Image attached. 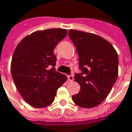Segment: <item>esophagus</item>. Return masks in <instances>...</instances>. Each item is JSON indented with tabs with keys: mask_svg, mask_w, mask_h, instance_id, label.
Here are the masks:
<instances>
[{
	"mask_svg": "<svg viewBox=\"0 0 132 132\" xmlns=\"http://www.w3.org/2000/svg\"><path fill=\"white\" fill-rule=\"evenodd\" d=\"M74 80V78H73V76H72V75H71V76H69V81H73V80Z\"/></svg>",
	"mask_w": 132,
	"mask_h": 132,
	"instance_id": "1",
	"label": "esophagus"
}]
</instances>
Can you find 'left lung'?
<instances>
[{"label": "left lung", "mask_w": 132, "mask_h": 132, "mask_svg": "<svg viewBox=\"0 0 132 132\" xmlns=\"http://www.w3.org/2000/svg\"><path fill=\"white\" fill-rule=\"evenodd\" d=\"M69 36L77 50L80 71L74 76L80 90L72 98L81 108H94L106 98L116 82L117 53L109 42L95 34L70 30Z\"/></svg>", "instance_id": "8db88e82"}]
</instances>
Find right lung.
I'll use <instances>...</instances> for the list:
<instances>
[{"label":"right lung","mask_w":132,"mask_h":132,"mask_svg":"<svg viewBox=\"0 0 132 132\" xmlns=\"http://www.w3.org/2000/svg\"><path fill=\"white\" fill-rule=\"evenodd\" d=\"M67 35L65 29L37 31L18 44L11 61V74L20 94L34 108L49 106L66 77L56 71L54 49Z\"/></svg>","instance_id":"obj_1"}]
</instances>
